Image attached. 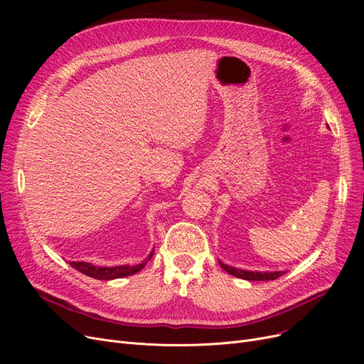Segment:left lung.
<instances>
[{"label":"left lung","mask_w":364,"mask_h":364,"mask_svg":"<svg viewBox=\"0 0 364 364\" xmlns=\"http://www.w3.org/2000/svg\"><path fill=\"white\" fill-rule=\"evenodd\" d=\"M220 265L223 267V269L228 273L232 274L235 277H239V279H243V280H274L277 277H280L282 274H284L286 272H250V270H243V269H236V267H232V265H227L224 264L223 261H220Z\"/></svg>","instance_id":"obj_1"}]
</instances>
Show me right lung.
<instances>
[{"mask_svg": "<svg viewBox=\"0 0 364 364\" xmlns=\"http://www.w3.org/2000/svg\"><path fill=\"white\" fill-rule=\"evenodd\" d=\"M155 251V250H153ZM153 251L149 254V257L136 265H113V267H100V265H94L85 261H70L69 264L73 267L75 270H78L80 273L94 277L97 280H113V279H121V277H127L131 274L139 273L143 267L150 261V258L153 257Z\"/></svg>", "mask_w": 364, "mask_h": 364, "instance_id": "1", "label": "right lung"}]
</instances>
